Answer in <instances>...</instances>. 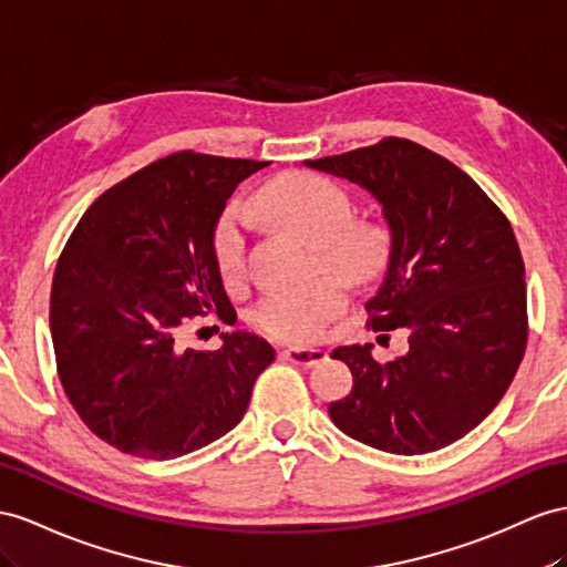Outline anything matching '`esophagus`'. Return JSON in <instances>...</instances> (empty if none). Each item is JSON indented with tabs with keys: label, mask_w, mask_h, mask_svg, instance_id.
I'll list each match as a JSON object with an SVG mask.
<instances>
[{
	"label": "esophagus",
	"mask_w": 567,
	"mask_h": 567,
	"mask_svg": "<svg viewBox=\"0 0 567 567\" xmlns=\"http://www.w3.org/2000/svg\"><path fill=\"white\" fill-rule=\"evenodd\" d=\"M280 354H282V359L292 361V364H297L301 369H311L328 359V354L323 350H301V347H289V350H282Z\"/></svg>",
	"instance_id": "34e87169"
}]
</instances>
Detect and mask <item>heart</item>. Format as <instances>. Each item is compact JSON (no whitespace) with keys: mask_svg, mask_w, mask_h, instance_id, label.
Segmentation results:
<instances>
[{"mask_svg":"<svg viewBox=\"0 0 567 567\" xmlns=\"http://www.w3.org/2000/svg\"><path fill=\"white\" fill-rule=\"evenodd\" d=\"M251 208L313 244L318 268L336 272L307 289H275L251 311L254 326L266 336L309 344L350 303V292L338 275L352 282H369L383 272L390 258L388 231L369 220H352L350 194L316 172L280 174L258 188ZM210 254L223 285L237 287L246 270V227L237 208H227L215 220Z\"/></svg>","mask_w":567,"mask_h":567,"instance_id":"1","label":"heart"}]
</instances>
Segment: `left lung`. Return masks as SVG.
Masks as SVG:
<instances>
[{"label":"left lung","instance_id":"obj_1","mask_svg":"<svg viewBox=\"0 0 567 567\" xmlns=\"http://www.w3.org/2000/svg\"><path fill=\"white\" fill-rule=\"evenodd\" d=\"M364 186L393 235L367 328L410 352L379 364L371 347H338L352 393L328 414L350 439L393 455H424L478 426L511 388L527 350V287L515 231L467 172L410 138L307 159Z\"/></svg>","mask_w":567,"mask_h":567}]
</instances>
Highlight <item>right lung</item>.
I'll return each instance as SVG.
<instances>
[{
	"instance_id": "obj_1",
	"label": "right lung",
	"mask_w": 567,
	"mask_h": 567,
	"mask_svg": "<svg viewBox=\"0 0 567 567\" xmlns=\"http://www.w3.org/2000/svg\"><path fill=\"white\" fill-rule=\"evenodd\" d=\"M270 163L179 151L114 184L83 213L56 260L50 330L56 375L100 441L172 460L235 429L275 359L251 332L192 350L196 316L231 303L210 231L241 179Z\"/></svg>"
}]
</instances>
